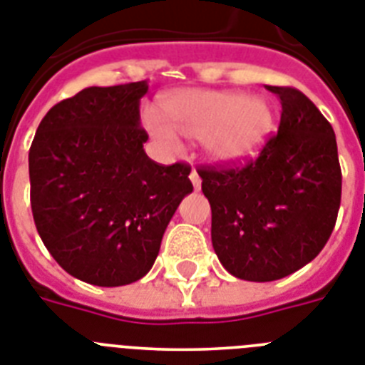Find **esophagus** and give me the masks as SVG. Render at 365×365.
I'll return each mask as SVG.
<instances>
[{
	"mask_svg": "<svg viewBox=\"0 0 365 365\" xmlns=\"http://www.w3.org/2000/svg\"><path fill=\"white\" fill-rule=\"evenodd\" d=\"M190 180H192V185H194L195 190L201 188V177H200V173H197V171H195V170L190 171Z\"/></svg>",
	"mask_w": 365,
	"mask_h": 365,
	"instance_id": "obj_1",
	"label": "esophagus"
}]
</instances>
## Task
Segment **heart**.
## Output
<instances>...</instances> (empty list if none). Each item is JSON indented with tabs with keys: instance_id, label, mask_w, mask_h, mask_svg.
Returning a JSON list of instances; mask_svg holds the SVG:
<instances>
[{
	"instance_id": "b5f03b06",
	"label": "heart",
	"mask_w": 365,
	"mask_h": 365,
	"mask_svg": "<svg viewBox=\"0 0 365 365\" xmlns=\"http://www.w3.org/2000/svg\"><path fill=\"white\" fill-rule=\"evenodd\" d=\"M162 115L145 111V128L162 147L177 150L179 134L201 140L216 164L235 165L261 153L274 128V110L263 95L182 89L162 102Z\"/></svg>"
}]
</instances>
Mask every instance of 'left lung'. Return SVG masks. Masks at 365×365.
<instances>
[{
  "label": "left lung",
  "mask_w": 365,
  "mask_h": 365,
  "mask_svg": "<svg viewBox=\"0 0 365 365\" xmlns=\"http://www.w3.org/2000/svg\"><path fill=\"white\" fill-rule=\"evenodd\" d=\"M282 102L278 134L242 168L203 165L212 248L235 278L274 282L317 257L341 203L332 125L294 87L267 86Z\"/></svg>",
  "instance_id": "1"
}]
</instances>
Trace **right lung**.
<instances>
[{
  "label": "right lung",
  "mask_w": 365,
  "mask_h": 365,
  "mask_svg": "<svg viewBox=\"0 0 365 365\" xmlns=\"http://www.w3.org/2000/svg\"><path fill=\"white\" fill-rule=\"evenodd\" d=\"M149 86L87 87L57 102L29 149L31 210L61 269L98 287L143 278L177 207L194 186L190 165L143 150L140 101Z\"/></svg>",
  "instance_id": "add662e5"
}]
</instances>
